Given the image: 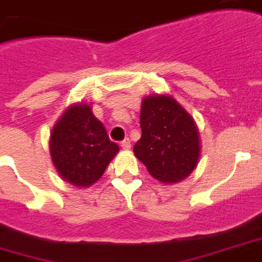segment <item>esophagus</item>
<instances>
[{
	"label": "esophagus",
	"mask_w": 262,
	"mask_h": 262,
	"mask_svg": "<svg viewBox=\"0 0 262 262\" xmlns=\"http://www.w3.org/2000/svg\"><path fill=\"white\" fill-rule=\"evenodd\" d=\"M121 148L122 149H129L131 148V142H129V140H124V141H121Z\"/></svg>",
	"instance_id": "34e87169"
}]
</instances>
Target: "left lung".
<instances>
[{"mask_svg":"<svg viewBox=\"0 0 262 262\" xmlns=\"http://www.w3.org/2000/svg\"><path fill=\"white\" fill-rule=\"evenodd\" d=\"M141 138L134 154L162 184L185 180L201 155L200 133L194 118L168 94L145 97L140 114Z\"/></svg>","mask_w":262,"mask_h":262,"instance_id":"8db88e82","label":"left lung"}]
</instances>
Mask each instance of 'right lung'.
<instances>
[{
  "label": "right lung",
  "mask_w": 262,
  "mask_h": 262,
  "mask_svg": "<svg viewBox=\"0 0 262 262\" xmlns=\"http://www.w3.org/2000/svg\"><path fill=\"white\" fill-rule=\"evenodd\" d=\"M107 129L93 114L91 104H71L59 117L50 137L51 161L61 180L88 188L100 180L118 154Z\"/></svg>",
  "instance_id": "right-lung-1"
}]
</instances>
